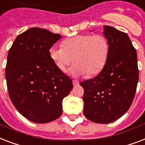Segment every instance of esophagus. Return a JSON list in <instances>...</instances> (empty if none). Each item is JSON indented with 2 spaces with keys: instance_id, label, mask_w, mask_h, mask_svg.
I'll return each instance as SVG.
<instances>
[{
  "instance_id": "obj_1",
  "label": "esophagus",
  "mask_w": 145,
  "mask_h": 145,
  "mask_svg": "<svg viewBox=\"0 0 145 145\" xmlns=\"http://www.w3.org/2000/svg\"><path fill=\"white\" fill-rule=\"evenodd\" d=\"M72 83H73L74 86H77V85L79 84V82L78 80H72Z\"/></svg>"
}]
</instances>
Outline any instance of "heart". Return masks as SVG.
<instances>
[{
  "mask_svg": "<svg viewBox=\"0 0 145 145\" xmlns=\"http://www.w3.org/2000/svg\"><path fill=\"white\" fill-rule=\"evenodd\" d=\"M63 46L51 48L52 60L60 71L71 69L74 76H95L99 73L107 61L109 45L105 36L100 33L84 34L69 38L63 42Z\"/></svg>",
  "mask_w": 145,
  "mask_h": 145,
  "instance_id": "heart-1",
  "label": "heart"
}]
</instances>
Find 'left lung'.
<instances>
[{"label":"left lung","instance_id":"left-lung-1","mask_svg":"<svg viewBox=\"0 0 145 145\" xmlns=\"http://www.w3.org/2000/svg\"><path fill=\"white\" fill-rule=\"evenodd\" d=\"M109 45L107 61L100 73L81 82L84 114L97 123L118 120L133 103L138 82L137 54L127 33L104 25Z\"/></svg>","mask_w":145,"mask_h":145}]
</instances>
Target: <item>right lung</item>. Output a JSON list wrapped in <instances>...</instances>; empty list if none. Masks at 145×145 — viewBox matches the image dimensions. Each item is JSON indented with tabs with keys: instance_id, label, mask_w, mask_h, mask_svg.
Listing matches in <instances>:
<instances>
[{
	"instance_id": "obj_1",
	"label": "right lung",
	"mask_w": 145,
	"mask_h": 145,
	"mask_svg": "<svg viewBox=\"0 0 145 145\" xmlns=\"http://www.w3.org/2000/svg\"><path fill=\"white\" fill-rule=\"evenodd\" d=\"M61 35L32 27L16 38L9 50L5 76L9 96L23 116L38 123L56 120L72 80L60 71L49 53Z\"/></svg>"
}]
</instances>
